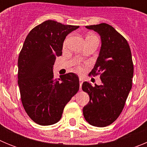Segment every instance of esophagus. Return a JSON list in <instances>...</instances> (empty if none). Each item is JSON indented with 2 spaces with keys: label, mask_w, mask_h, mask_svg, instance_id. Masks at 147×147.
Returning a JSON list of instances; mask_svg holds the SVG:
<instances>
[{
  "label": "esophagus",
  "mask_w": 147,
  "mask_h": 147,
  "mask_svg": "<svg viewBox=\"0 0 147 147\" xmlns=\"http://www.w3.org/2000/svg\"><path fill=\"white\" fill-rule=\"evenodd\" d=\"M83 83V78L82 77H80V89H82V85Z\"/></svg>",
  "instance_id": "esophagus-1"
}]
</instances>
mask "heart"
Wrapping results in <instances>:
<instances>
[{"instance_id": "1", "label": "heart", "mask_w": 147, "mask_h": 147, "mask_svg": "<svg viewBox=\"0 0 147 147\" xmlns=\"http://www.w3.org/2000/svg\"><path fill=\"white\" fill-rule=\"evenodd\" d=\"M64 45H65V44H64ZM82 70V68L81 67H78V71H81Z\"/></svg>"}]
</instances>
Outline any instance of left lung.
I'll return each instance as SVG.
<instances>
[{"label":"left lung","mask_w":147,"mask_h":147,"mask_svg":"<svg viewBox=\"0 0 147 147\" xmlns=\"http://www.w3.org/2000/svg\"><path fill=\"white\" fill-rule=\"evenodd\" d=\"M101 37V49L90 75L100 74L102 85L82 84L90 101L83 107L85 120L102 127L111 124L121 113L132 88L133 63L129 45L121 34L107 23L87 26Z\"/></svg>","instance_id":"obj_1"}]
</instances>
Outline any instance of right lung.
Instances as JSON below:
<instances>
[{
  "label": "right lung",
  "instance_id": "add662e5",
  "mask_svg": "<svg viewBox=\"0 0 147 147\" xmlns=\"http://www.w3.org/2000/svg\"><path fill=\"white\" fill-rule=\"evenodd\" d=\"M79 27L46 20L34 27L24 41L18 57V82L26 112L40 125L59 121L66 104L80 89L76 74L68 73L57 80L53 73L66 36Z\"/></svg>",
  "mask_w": 147,
  "mask_h": 147
}]
</instances>
